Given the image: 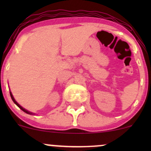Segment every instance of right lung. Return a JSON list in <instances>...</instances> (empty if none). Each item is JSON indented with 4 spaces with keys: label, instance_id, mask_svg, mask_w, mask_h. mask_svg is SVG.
I'll return each mask as SVG.
<instances>
[{
    "label": "right lung",
    "instance_id": "right-lung-1",
    "mask_svg": "<svg viewBox=\"0 0 151 151\" xmlns=\"http://www.w3.org/2000/svg\"><path fill=\"white\" fill-rule=\"evenodd\" d=\"M10 96H11V99H12V100H13V102H14V103L15 104H16L17 106H18L19 107V108H20V109H21V110H22V111H24V112H25V113H26V114H32V113H31V112H29V111H28L25 110V109H23V108H22V107L21 106H20V105H19V104H18V103H17V101H15V99H14V98H13V95H12V93H11V92H10Z\"/></svg>",
    "mask_w": 151,
    "mask_h": 151
}]
</instances>
